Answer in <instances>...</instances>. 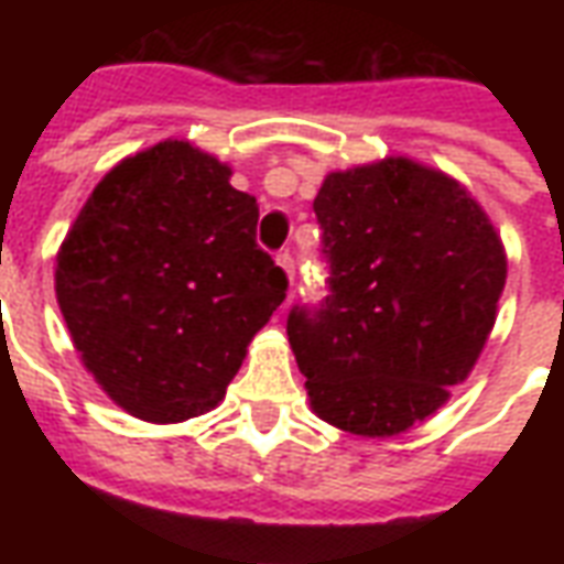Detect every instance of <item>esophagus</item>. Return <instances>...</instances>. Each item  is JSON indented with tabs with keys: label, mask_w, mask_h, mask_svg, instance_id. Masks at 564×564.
Returning <instances> with one entry per match:
<instances>
[{
	"label": "esophagus",
	"mask_w": 564,
	"mask_h": 564,
	"mask_svg": "<svg viewBox=\"0 0 564 564\" xmlns=\"http://www.w3.org/2000/svg\"><path fill=\"white\" fill-rule=\"evenodd\" d=\"M278 265L286 271V278H290V283H293L295 281V259L290 250H281V253H278Z\"/></svg>",
	"instance_id": "34e87169"
}]
</instances>
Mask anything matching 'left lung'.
<instances>
[{
  "label": "left lung",
  "mask_w": 564,
  "mask_h": 564,
  "mask_svg": "<svg viewBox=\"0 0 564 564\" xmlns=\"http://www.w3.org/2000/svg\"><path fill=\"white\" fill-rule=\"evenodd\" d=\"M314 214L326 299L286 317L311 408L354 435L408 432L484 350L505 247L456 181L402 156L329 174Z\"/></svg>",
  "instance_id": "obj_1"
}]
</instances>
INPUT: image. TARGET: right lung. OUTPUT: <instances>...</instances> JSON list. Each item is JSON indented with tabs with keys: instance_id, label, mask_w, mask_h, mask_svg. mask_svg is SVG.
Masks as SVG:
<instances>
[{
	"instance_id": "1",
	"label": "right lung",
	"mask_w": 564,
	"mask_h": 564,
	"mask_svg": "<svg viewBox=\"0 0 564 564\" xmlns=\"http://www.w3.org/2000/svg\"><path fill=\"white\" fill-rule=\"evenodd\" d=\"M186 141L123 160L93 189L56 257V302L84 366L132 416L210 411L247 344L286 299L257 245V198Z\"/></svg>"
}]
</instances>
